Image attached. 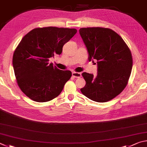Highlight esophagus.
Returning <instances> with one entry per match:
<instances>
[{"label":"esophagus","instance_id":"1","mask_svg":"<svg viewBox=\"0 0 147 147\" xmlns=\"http://www.w3.org/2000/svg\"><path fill=\"white\" fill-rule=\"evenodd\" d=\"M72 76H73L74 78H80L81 77V74L79 73V72L74 71L72 72Z\"/></svg>","mask_w":147,"mask_h":147}]
</instances>
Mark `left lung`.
I'll return each mask as SVG.
<instances>
[{"mask_svg": "<svg viewBox=\"0 0 147 147\" xmlns=\"http://www.w3.org/2000/svg\"><path fill=\"white\" fill-rule=\"evenodd\" d=\"M79 33L89 53V61H97V75L83 72L86 85L81 88L92 101L104 102L114 99L127 86L132 68V56L121 36L110 28H82Z\"/></svg>", "mask_w": 147, "mask_h": 147, "instance_id": "obj_1", "label": "left lung"}]
</instances>
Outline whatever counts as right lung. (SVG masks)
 <instances>
[{
  "label": "right lung",
  "mask_w": 147,
  "mask_h": 147,
  "mask_svg": "<svg viewBox=\"0 0 147 147\" xmlns=\"http://www.w3.org/2000/svg\"><path fill=\"white\" fill-rule=\"evenodd\" d=\"M77 33L74 28H37L20 40L13 56V66L18 86L33 101L47 102L57 97L71 77L49 59L60 55L64 45Z\"/></svg>",
  "instance_id": "1"
}]
</instances>
